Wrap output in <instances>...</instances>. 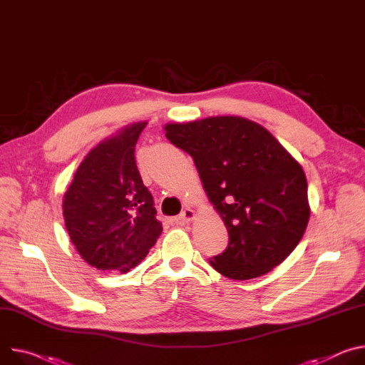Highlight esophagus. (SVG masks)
I'll return each mask as SVG.
<instances>
[{
    "label": "esophagus",
    "mask_w": 365,
    "mask_h": 365,
    "mask_svg": "<svg viewBox=\"0 0 365 365\" xmlns=\"http://www.w3.org/2000/svg\"><path fill=\"white\" fill-rule=\"evenodd\" d=\"M194 219H195V212L192 209H185L184 212H181V215H178L174 219V222L175 223H190Z\"/></svg>",
    "instance_id": "esophagus-1"
}]
</instances>
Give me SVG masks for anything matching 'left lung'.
I'll return each mask as SVG.
<instances>
[{"label": "left lung", "mask_w": 365, "mask_h": 365, "mask_svg": "<svg viewBox=\"0 0 365 365\" xmlns=\"http://www.w3.org/2000/svg\"><path fill=\"white\" fill-rule=\"evenodd\" d=\"M165 136L194 159L229 232L212 267L232 279L261 277L284 261L307 227V181L299 162L265 128L239 115L168 123Z\"/></svg>", "instance_id": "8db88e82"}]
</instances>
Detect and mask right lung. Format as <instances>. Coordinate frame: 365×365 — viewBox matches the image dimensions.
<instances>
[{"label":"right lung","mask_w":365,"mask_h":365,"mask_svg":"<svg viewBox=\"0 0 365 365\" xmlns=\"http://www.w3.org/2000/svg\"><path fill=\"white\" fill-rule=\"evenodd\" d=\"M145 126L146 121L126 126L91 149L63 195L71 242L87 264L101 271L135 268L162 232L135 160Z\"/></svg>","instance_id":"add662e5"}]
</instances>
